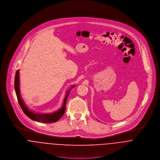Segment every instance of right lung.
<instances>
[{
	"label": "right lung",
	"mask_w": 160,
	"mask_h": 160,
	"mask_svg": "<svg viewBox=\"0 0 160 160\" xmlns=\"http://www.w3.org/2000/svg\"><path fill=\"white\" fill-rule=\"evenodd\" d=\"M19 71H17L15 74V89L16 94L17 96L18 102L19 104V106L21 107L22 111L24 113L31 119L36 121L37 122H41V123H54L56 122L58 120H59L61 117L64 115L65 110H66V102L67 98L69 94V91H68L67 95L65 97L63 106L61 108H60L59 110L53 112L52 113H34L31 110H29L26 106H25L23 101L21 99V97L20 96V91H19ZM74 86L72 87V88H73Z\"/></svg>",
	"instance_id": "obj_1"
}]
</instances>
